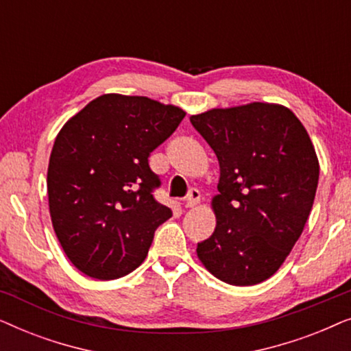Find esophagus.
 Wrapping results in <instances>:
<instances>
[{"instance_id":"esophagus-1","label":"esophagus","mask_w":351,"mask_h":351,"mask_svg":"<svg viewBox=\"0 0 351 351\" xmlns=\"http://www.w3.org/2000/svg\"><path fill=\"white\" fill-rule=\"evenodd\" d=\"M201 201V191L198 189H191L185 198V208H193Z\"/></svg>"}]
</instances>
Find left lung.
Returning <instances> with one entry per match:
<instances>
[{
  "label": "left lung",
  "instance_id": "obj_1",
  "mask_svg": "<svg viewBox=\"0 0 351 351\" xmlns=\"http://www.w3.org/2000/svg\"><path fill=\"white\" fill-rule=\"evenodd\" d=\"M220 166L214 233L196 254L220 281L275 275L304 232L319 179L315 147L289 108L252 102L190 117Z\"/></svg>",
  "mask_w": 351,
  "mask_h": 351
}]
</instances>
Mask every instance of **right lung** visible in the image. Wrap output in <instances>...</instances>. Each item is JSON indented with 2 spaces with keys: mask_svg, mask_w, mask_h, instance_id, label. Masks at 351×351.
Here are the masks:
<instances>
[{
  "mask_svg": "<svg viewBox=\"0 0 351 351\" xmlns=\"http://www.w3.org/2000/svg\"><path fill=\"white\" fill-rule=\"evenodd\" d=\"M185 112L141 95L104 94L60 129L47 167L54 232L70 262L95 280H117L145 261L172 215L153 190L148 156Z\"/></svg>",
  "mask_w": 351,
  "mask_h": 351,
  "instance_id": "1",
  "label": "right lung"
}]
</instances>
